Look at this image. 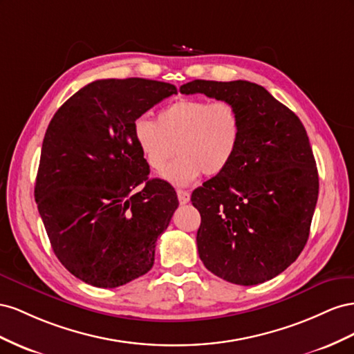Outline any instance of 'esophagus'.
Instances as JSON below:
<instances>
[{
  "label": "esophagus",
  "mask_w": 354,
  "mask_h": 354,
  "mask_svg": "<svg viewBox=\"0 0 354 354\" xmlns=\"http://www.w3.org/2000/svg\"><path fill=\"white\" fill-rule=\"evenodd\" d=\"M176 194H178V200L180 205H185L189 201V193L185 189H176Z\"/></svg>",
  "instance_id": "34e87169"
}]
</instances>
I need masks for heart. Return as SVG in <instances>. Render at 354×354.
Segmentation results:
<instances>
[{"instance_id": "heart-1", "label": "heart", "mask_w": 354, "mask_h": 354, "mask_svg": "<svg viewBox=\"0 0 354 354\" xmlns=\"http://www.w3.org/2000/svg\"><path fill=\"white\" fill-rule=\"evenodd\" d=\"M133 136L153 170L163 169L176 149L179 156L160 176L185 187L201 174L214 176L227 169L239 149L241 123L236 106L227 100L185 97L161 109L157 123L138 118Z\"/></svg>"}]
</instances>
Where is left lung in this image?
I'll return each mask as SVG.
<instances>
[{
  "label": "left lung",
  "mask_w": 354,
  "mask_h": 354,
  "mask_svg": "<svg viewBox=\"0 0 354 354\" xmlns=\"http://www.w3.org/2000/svg\"><path fill=\"white\" fill-rule=\"evenodd\" d=\"M179 90L227 100L241 123L234 158L191 196L201 216L200 259L231 283H264L285 271L308 240L319 175L306 129L264 87L245 80H194Z\"/></svg>",
  "instance_id": "8db88e82"
}]
</instances>
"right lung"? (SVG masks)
<instances>
[{
  "mask_svg": "<svg viewBox=\"0 0 354 354\" xmlns=\"http://www.w3.org/2000/svg\"><path fill=\"white\" fill-rule=\"evenodd\" d=\"M174 93L156 80H96L50 121L34 196L55 255L84 283L118 288L153 268L179 203L166 180L148 179L133 124Z\"/></svg>",
  "mask_w": 354,
  "mask_h": 354,
  "instance_id": "add662e5",
  "label": "right lung"
}]
</instances>
